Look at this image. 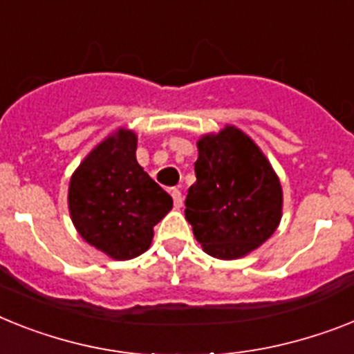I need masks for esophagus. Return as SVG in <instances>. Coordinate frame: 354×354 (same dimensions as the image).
<instances>
[{
    "instance_id": "1",
    "label": "esophagus",
    "mask_w": 354,
    "mask_h": 354,
    "mask_svg": "<svg viewBox=\"0 0 354 354\" xmlns=\"http://www.w3.org/2000/svg\"><path fill=\"white\" fill-rule=\"evenodd\" d=\"M171 196H172V201H174V207H176V209H180V207H182V205H183L182 192L178 191V189H172Z\"/></svg>"
}]
</instances>
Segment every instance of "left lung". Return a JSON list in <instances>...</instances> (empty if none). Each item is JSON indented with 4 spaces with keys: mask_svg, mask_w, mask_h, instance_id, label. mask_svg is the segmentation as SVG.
<instances>
[{
    "mask_svg": "<svg viewBox=\"0 0 354 354\" xmlns=\"http://www.w3.org/2000/svg\"><path fill=\"white\" fill-rule=\"evenodd\" d=\"M194 171L185 218L207 254L239 259L277 230L283 187L259 145L239 127L201 136Z\"/></svg>",
    "mask_w": 354,
    "mask_h": 354,
    "instance_id": "obj_1",
    "label": "left lung"
}]
</instances>
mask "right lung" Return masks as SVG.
<instances>
[{"label":"right lung","mask_w":354,"mask_h":354,"mask_svg":"<svg viewBox=\"0 0 354 354\" xmlns=\"http://www.w3.org/2000/svg\"><path fill=\"white\" fill-rule=\"evenodd\" d=\"M136 142L135 131L118 127L86 154L68 187L77 232L115 261L144 254L172 209L171 196L136 162Z\"/></svg>","instance_id":"obj_1"}]
</instances>
